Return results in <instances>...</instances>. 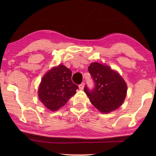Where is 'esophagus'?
<instances>
[{"label":"esophagus","mask_w":156,"mask_h":156,"mask_svg":"<svg viewBox=\"0 0 156 156\" xmlns=\"http://www.w3.org/2000/svg\"><path fill=\"white\" fill-rule=\"evenodd\" d=\"M84 83H82L80 84H79V89H80V90H83V89H84Z\"/></svg>","instance_id":"1"}]
</instances>
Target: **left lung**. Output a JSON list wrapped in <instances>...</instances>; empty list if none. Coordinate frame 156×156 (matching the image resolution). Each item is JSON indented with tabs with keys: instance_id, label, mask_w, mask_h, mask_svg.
Returning <instances> with one entry per match:
<instances>
[{
	"instance_id": "obj_1",
	"label": "left lung",
	"mask_w": 156,
	"mask_h": 156,
	"mask_svg": "<svg viewBox=\"0 0 156 156\" xmlns=\"http://www.w3.org/2000/svg\"><path fill=\"white\" fill-rule=\"evenodd\" d=\"M94 86L92 89L85 85L84 91L91 104L102 113H109L118 109L123 103L127 86L117 72L107 65L93 62L89 66Z\"/></svg>"
}]
</instances>
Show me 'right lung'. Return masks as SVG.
<instances>
[{
    "label": "right lung",
    "mask_w": 156,
    "mask_h": 156,
    "mask_svg": "<svg viewBox=\"0 0 156 156\" xmlns=\"http://www.w3.org/2000/svg\"><path fill=\"white\" fill-rule=\"evenodd\" d=\"M72 72L59 65L44 76L39 86V99L47 109L56 111L67 103L78 89L72 80Z\"/></svg>",
    "instance_id": "add662e5"
}]
</instances>
